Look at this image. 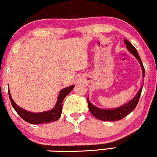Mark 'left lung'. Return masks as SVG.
<instances>
[{
  "instance_id": "obj_1",
  "label": "left lung",
  "mask_w": 157,
  "mask_h": 157,
  "mask_svg": "<svg viewBox=\"0 0 157 157\" xmlns=\"http://www.w3.org/2000/svg\"><path fill=\"white\" fill-rule=\"evenodd\" d=\"M124 43L125 44L126 48L128 50V51L130 53L135 56L137 58V60H138L140 66H141L142 71V77L144 78V68L142 64V62L140 58V56L138 54L136 48H135L132 44L130 42L126 40L125 39H124ZM142 90V86H141L138 91V92L137 93V94L135 97L133 98L132 99H131L130 101H128L126 104H123V106L116 109H100L98 108L97 106H95L94 105H93L92 103L89 100V97H87V103H88V107L90 109V113L95 117L96 118L99 119V120L104 121H117L121 120V119L123 118L124 117H125L128 114L130 113L133 110L135 109V107L137 106V103L139 101L140 95H141Z\"/></svg>"
}]
</instances>
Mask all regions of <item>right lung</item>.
<instances>
[{"label":"right lung","instance_id":"right-lung-1","mask_svg":"<svg viewBox=\"0 0 157 157\" xmlns=\"http://www.w3.org/2000/svg\"><path fill=\"white\" fill-rule=\"evenodd\" d=\"M75 85H71L68 87L64 88L60 91L58 97L57 102L53 107V109L47 111L41 112V113H34V112L28 111L27 110L18 106L15 102L13 101L11 97L10 90H8L9 98H10L12 106L18 113V115L22 118L23 120L27 121V123L36 125V124L48 123L51 122H54L57 121L61 116L63 101L65 97L73 90Z\"/></svg>","mask_w":157,"mask_h":157}]
</instances>
